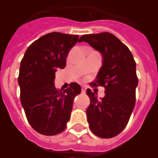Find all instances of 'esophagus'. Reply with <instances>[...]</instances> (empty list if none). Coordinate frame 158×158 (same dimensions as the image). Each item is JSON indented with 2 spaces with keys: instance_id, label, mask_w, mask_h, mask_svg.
<instances>
[{
  "instance_id": "34e87169",
  "label": "esophagus",
  "mask_w": 158,
  "mask_h": 158,
  "mask_svg": "<svg viewBox=\"0 0 158 158\" xmlns=\"http://www.w3.org/2000/svg\"><path fill=\"white\" fill-rule=\"evenodd\" d=\"M86 90H87L86 87H85V86H82V93H84V94H85V93H86Z\"/></svg>"
}]
</instances>
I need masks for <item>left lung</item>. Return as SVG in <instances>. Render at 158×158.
I'll return each mask as SVG.
<instances>
[{"instance_id": "1", "label": "left lung", "mask_w": 158, "mask_h": 158, "mask_svg": "<svg viewBox=\"0 0 158 158\" xmlns=\"http://www.w3.org/2000/svg\"><path fill=\"white\" fill-rule=\"evenodd\" d=\"M79 42L89 43L102 56L93 84L104 87L105 96L99 99L96 93L87 90L90 98L86 110L89 128L98 137H115L125 129L135 108L139 84L136 63L130 49L110 33L83 35Z\"/></svg>"}]
</instances>
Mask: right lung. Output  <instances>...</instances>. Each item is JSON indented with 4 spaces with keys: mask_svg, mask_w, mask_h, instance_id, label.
Masks as SVG:
<instances>
[{
    "mask_svg": "<svg viewBox=\"0 0 158 158\" xmlns=\"http://www.w3.org/2000/svg\"><path fill=\"white\" fill-rule=\"evenodd\" d=\"M78 39V35L48 33L28 47L20 62L18 81L21 104L28 123L42 135L64 131L74 98L81 93L77 83L63 91L54 85L55 73L65 67L68 53Z\"/></svg>",
    "mask_w": 158,
    "mask_h": 158,
    "instance_id": "add662e5",
    "label": "right lung"
}]
</instances>
